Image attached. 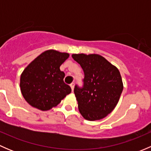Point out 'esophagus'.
<instances>
[{
    "label": "esophagus",
    "instance_id": "esophagus-1",
    "mask_svg": "<svg viewBox=\"0 0 151 151\" xmlns=\"http://www.w3.org/2000/svg\"><path fill=\"white\" fill-rule=\"evenodd\" d=\"M70 86H71V90H72V92H73V91H74V83H71V84L70 85Z\"/></svg>",
    "mask_w": 151,
    "mask_h": 151
}]
</instances>
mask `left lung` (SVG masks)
<instances>
[{"instance_id": "1", "label": "left lung", "mask_w": 151, "mask_h": 151, "mask_svg": "<svg viewBox=\"0 0 151 151\" xmlns=\"http://www.w3.org/2000/svg\"><path fill=\"white\" fill-rule=\"evenodd\" d=\"M84 71V85L74 88L78 109L88 121L107 116L118 103L123 89L119 70L98 54H73Z\"/></svg>"}]
</instances>
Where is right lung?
Returning a JSON list of instances; mask_svg holds the SVG:
<instances>
[{"mask_svg": "<svg viewBox=\"0 0 151 151\" xmlns=\"http://www.w3.org/2000/svg\"><path fill=\"white\" fill-rule=\"evenodd\" d=\"M69 57L67 52L46 50L24 69L20 76V91L33 107L47 111L57 106L71 92L65 84V74L60 66Z\"/></svg>", "mask_w": 151, "mask_h": 151, "instance_id": "right-lung-1", "label": "right lung"}]
</instances>
